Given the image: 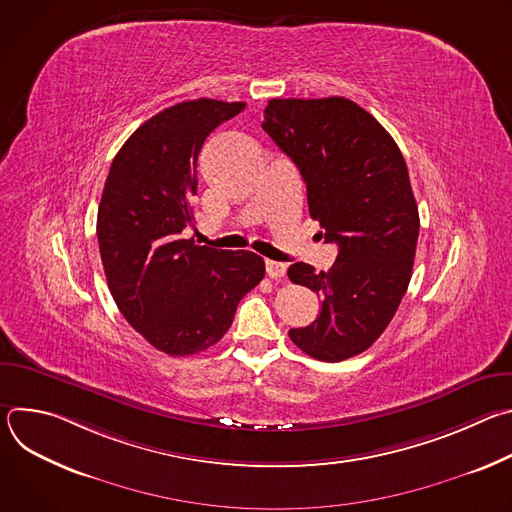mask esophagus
<instances>
[{"label": "esophagus", "instance_id": "1", "mask_svg": "<svg viewBox=\"0 0 512 512\" xmlns=\"http://www.w3.org/2000/svg\"><path fill=\"white\" fill-rule=\"evenodd\" d=\"M265 271H267V275H269L271 279H279V277L285 275L287 265H285V263H279V261L267 259V261H265Z\"/></svg>", "mask_w": 512, "mask_h": 512}]
</instances>
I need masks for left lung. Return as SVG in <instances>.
I'll return each mask as SVG.
<instances>
[{"instance_id":"left-lung-1","label":"left lung","mask_w":512,"mask_h":512,"mask_svg":"<svg viewBox=\"0 0 512 512\" xmlns=\"http://www.w3.org/2000/svg\"><path fill=\"white\" fill-rule=\"evenodd\" d=\"M263 129L300 168L310 216L338 245L328 271L294 263L287 277L320 296V316L289 338L340 362L367 350L393 320L411 279L419 212L389 131L344 97L271 99Z\"/></svg>"}]
</instances>
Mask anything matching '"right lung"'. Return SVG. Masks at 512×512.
I'll return each mask as SVG.
<instances>
[{"label": "right lung", "instance_id": "obj_1", "mask_svg": "<svg viewBox=\"0 0 512 512\" xmlns=\"http://www.w3.org/2000/svg\"><path fill=\"white\" fill-rule=\"evenodd\" d=\"M245 103L184 101L145 121L115 156L97 214L111 296L154 348L188 356L221 340L241 298L263 279L251 251L200 247L180 233L194 223L202 143Z\"/></svg>", "mask_w": 512, "mask_h": 512}]
</instances>
